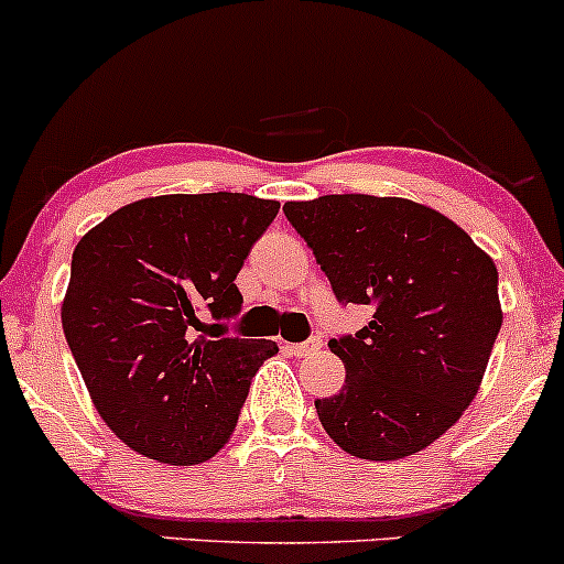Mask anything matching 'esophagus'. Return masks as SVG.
Masks as SVG:
<instances>
[{"mask_svg": "<svg viewBox=\"0 0 564 564\" xmlns=\"http://www.w3.org/2000/svg\"><path fill=\"white\" fill-rule=\"evenodd\" d=\"M321 345H324V339H321V337H311V339H307V343H300V345H289V350H292L294 356H307V352L318 350Z\"/></svg>", "mask_w": 564, "mask_h": 564, "instance_id": "obj_1", "label": "esophagus"}]
</instances>
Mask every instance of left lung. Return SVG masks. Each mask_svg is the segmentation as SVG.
Listing matches in <instances>:
<instances>
[{"label": "left lung", "mask_w": 564, "mask_h": 564, "mask_svg": "<svg viewBox=\"0 0 564 564\" xmlns=\"http://www.w3.org/2000/svg\"><path fill=\"white\" fill-rule=\"evenodd\" d=\"M283 214L334 296L372 307L364 329L329 339L345 386L315 401L321 425L364 460L420 453L479 391L503 324L495 262L453 219L404 197L324 195Z\"/></svg>", "instance_id": "8db88e82"}]
</instances>
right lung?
I'll use <instances>...</instances> for the list:
<instances>
[{
    "instance_id": "obj_1",
    "label": "right lung",
    "mask_w": 564,
    "mask_h": 564,
    "mask_svg": "<svg viewBox=\"0 0 564 564\" xmlns=\"http://www.w3.org/2000/svg\"><path fill=\"white\" fill-rule=\"evenodd\" d=\"M278 208L243 192L144 197L74 249L66 343L104 423L139 455L195 466L230 442L278 345L230 337L225 321L240 313L235 278Z\"/></svg>"
}]
</instances>
